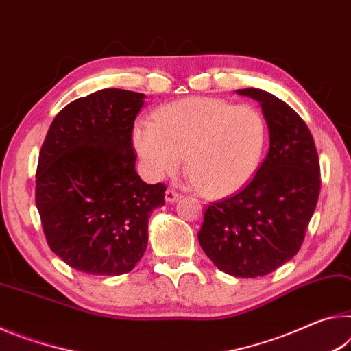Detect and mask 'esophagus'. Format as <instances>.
Wrapping results in <instances>:
<instances>
[{
  "label": "esophagus",
  "instance_id": "obj_1",
  "mask_svg": "<svg viewBox=\"0 0 351 351\" xmlns=\"http://www.w3.org/2000/svg\"><path fill=\"white\" fill-rule=\"evenodd\" d=\"M182 196L177 191H174V189H166V193H165V200L168 204H172V202H176V200H179Z\"/></svg>",
  "mask_w": 351,
  "mask_h": 351
}]
</instances>
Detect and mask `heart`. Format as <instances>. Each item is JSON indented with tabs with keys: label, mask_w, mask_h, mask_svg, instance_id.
I'll use <instances>...</instances> for the list:
<instances>
[{
	"label": "heart",
	"mask_w": 351,
	"mask_h": 351,
	"mask_svg": "<svg viewBox=\"0 0 351 351\" xmlns=\"http://www.w3.org/2000/svg\"><path fill=\"white\" fill-rule=\"evenodd\" d=\"M132 143L146 174L163 179L185 162L191 182L208 197L223 199L249 185L260 168L267 125L252 106L219 97H186L138 121Z\"/></svg>",
	"instance_id": "heart-1"
}]
</instances>
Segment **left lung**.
Masks as SVG:
<instances>
[{
	"label": "left lung",
	"mask_w": 351,
	"mask_h": 351,
	"mask_svg": "<svg viewBox=\"0 0 351 351\" xmlns=\"http://www.w3.org/2000/svg\"><path fill=\"white\" fill-rule=\"evenodd\" d=\"M237 93L260 102L269 152L243 191L206 208L197 238L219 271L255 278L300 249L319 199L320 166L311 132L294 108L260 88Z\"/></svg>",
	"instance_id": "1"
}]
</instances>
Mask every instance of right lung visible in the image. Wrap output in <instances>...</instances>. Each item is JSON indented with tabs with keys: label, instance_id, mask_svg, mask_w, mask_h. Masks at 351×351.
I'll return each mask as SVG.
<instances>
[{
	"label": "right lung",
	"instance_id": "right-lung-1",
	"mask_svg": "<svg viewBox=\"0 0 351 351\" xmlns=\"http://www.w3.org/2000/svg\"><path fill=\"white\" fill-rule=\"evenodd\" d=\"M145 95L106 88L57 113L38 155L36 204L51 250L79 272H130L147 247L163 183L135 171L132 129Z\"/></svg>",
	"mask_w": 351,
	"mask_h": 351
}]
</instances>
